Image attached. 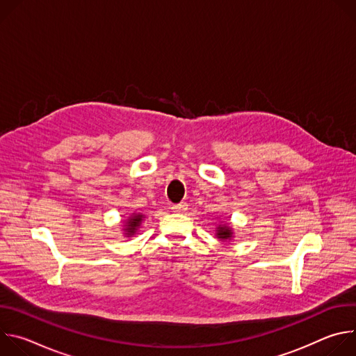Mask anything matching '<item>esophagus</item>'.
I'll return each instance as SVG.
<instances>
[{
  "instance_id": "34e87169",
  "label": "esophagus",
  "mask_w": 356,
  "mask_h": 356,
  "mask_svg": "<svg viewBox=\"0 0 356 356\" xmlns=\"http://www.w3.org/2000/svg\"><path fill=\"white\" fill-rule=\"evenodd\" d=\"M172 210H173L175 213H184V211L187 210V202H179V204H175V206L172 207Z\"/></svg>"
}]
</instances>
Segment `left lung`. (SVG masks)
<instances>
[{
	"mask_svg": "<svg viewBox=\"0 0 356 356\" xmlns=\"http://www.w3.org/2000/svg\"><path fill=\"white\" fill-rule=\"evenodd\" d=\"M218 236L222 238V239H227V238L231 236V231L227 227H220L218 228Z\"/></svg>",
	"mask_w": 356,
	"mask_h": 356,
	"instance_id": "8db88e82",
	"label": "left lung"
}]
</instances>
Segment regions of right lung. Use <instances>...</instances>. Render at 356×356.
Instances as JSON below:
<instances>
[{"mask_svg":"<svg viewBox=\"0 0 356 356\" xmlns=\"http://www.w3.org/2000/svg\"><path fill=\"white\" fill-rule=\"evenodd\" d=\"M140 220H142V216H140V214H138V216H135L134 218L129 220V225H128V227H129V228H128L129 232H134V231H135V228L139 225Z\"/></svg>","mask_w":356,"mask_h":356,"instance_id":"right-lung-1","label":"right lung"}]
</instances>
